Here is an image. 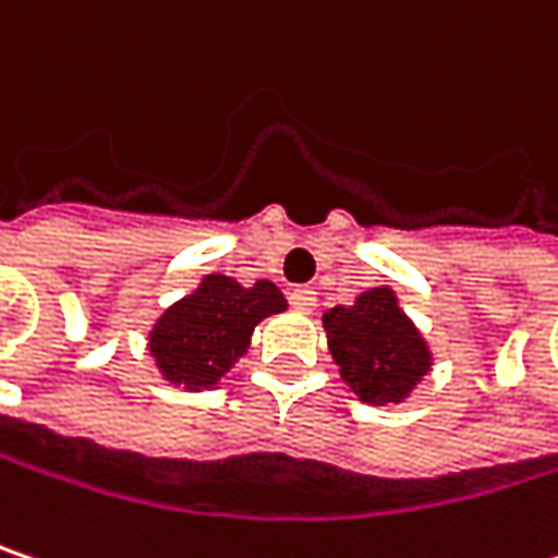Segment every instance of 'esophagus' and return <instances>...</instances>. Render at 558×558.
Instances as JSON below:
<instances>
[{"label": "esophagus", "instance_id": "obj_1", "mask_svg": "<svg viewBox=\"0 0 558 558\" xmlns=\"http://www.w3.org/2000/svg\"><path fill=\"white\" fill-rule=\"evenodd\" d=\"M315 290H310V287H296L293 293H290V306L296 312H312L315 310Z\"/></svg>", "mask_w": 558, "mask_h": 558}]
</instances>
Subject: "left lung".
Listing matches in <instances>:
<instances>
[{
    "mask_svg": "<svg viewBox=\"0 0 558 558\" xmlns=\"http://www.w3.org/2000/svg\"><path fill=\"white\" fill-rule=\"evenodd\" d=\"M322 325L347 388L373 408L404 404L433 369V350L391 287L363 290L353 306L325 312Z\"/></svg>",
    "mask_w": 558,
    "mask_h": 558,
    "instance_id": "obj_1",
    "label": "left lung"
}]
</instances>
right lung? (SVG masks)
<instances>
[{
	"instance_id": "right-lung-1",
	"label": "right lung",
	"mask_w": 558,
	"mask_h": 558,
	"mask_svg": "<svg viewBox=\"0 0 558 558\" xmlns=\"http://www.w3.org/2000/svg\"><path fill=\"white\" fill-rule=\"evenodd\" d=\"M283 310L287 300L271 280L243 287L227 275H205L150 325V360L170 385L217 388L248 350L255 325Z\"/></svg>"
}]
</instances>
